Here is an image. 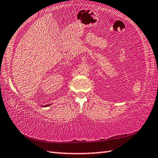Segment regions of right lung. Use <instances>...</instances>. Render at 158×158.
Listing matches in <instances>:
<instances>
[{"label": "right lung", "mask_w": 158, "mask_h": 158, "mask_svg": "<svg viewBox=\"0 0 158 158\" xmlns=\"http://www.w3.org/2000/svg\"><path fill=\"white\" fill-rule=\"evenodd\" d=\"M51 105H52V104H51ZM51 105H44V106H45V107H46V106H50Z\"/></svg>", "instance_id": "1"}]
</instances>
